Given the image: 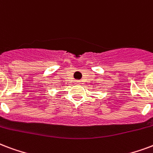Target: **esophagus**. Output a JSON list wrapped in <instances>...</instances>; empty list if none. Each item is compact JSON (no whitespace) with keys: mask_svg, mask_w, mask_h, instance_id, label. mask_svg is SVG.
<instances>
[{"mask_svg":"<svg viewBox=\"0 0 153 153\" xmlns=\"http://www.w3.org/2000/svg\"><path fill=\"white\" fill-rule=\"evenodd\" d=\"M75 82H77L76 83H79V82L80 81H79V80H76V81H75Z\"/></svg>","mask_w":153,"mask_h":153,"instance_id":"esophagus-1","label":"esophagus"}]
</instances>
